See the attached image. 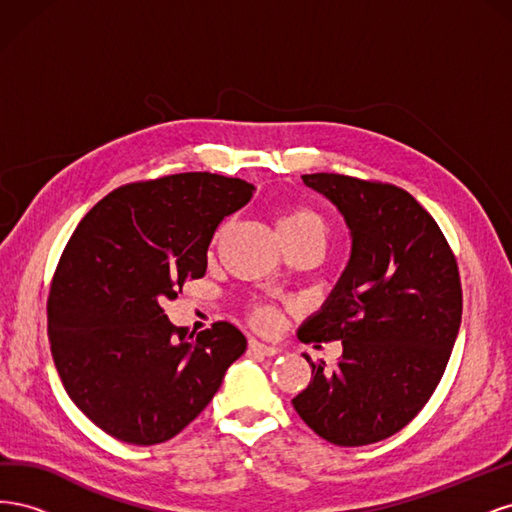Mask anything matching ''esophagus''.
Returning <instances> with one entry per match:
<instances>
[{"label": "esophagus", "mask_w": 512, "mask_h": 512, "mask_svg": "<svg viewBox=\"0 0 512 512\" xmlns=\"http://www.w3.org/2000/svg\"><path fill=\"white\" fill-rule=\"evenodd\" d=\"M250 352L260 354V356H277V354H280V348L271 346V344H265V342H256V339H252V342H250Z\"/></svg>", "instance_id": "obj_1"}]
</instances>
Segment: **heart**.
<instances>
[{
    "mask_svg": "<svg viewBox=\"0 0 512 512\" xmlns=\"http://www.w3.org/2000/svg\"><path fill=\"white\" fill-rule=\"evenodd\" d=\"M324 230L327 228H324L320 215L309 209H292L280 222H277V232H280V235H322L324 237ZM256 318L258 322H269L271 312L269 309H260Z\"/></svg>",
    "mask_w": 512,
    "mask_h": 512,
    "instance_id": "b5f03b06",
    "label": "heart"
}]
</instances>
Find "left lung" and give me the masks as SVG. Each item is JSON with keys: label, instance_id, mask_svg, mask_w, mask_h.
Masks as SVG:
<instances>
[{"label": "left lung", "instance_id": "1", "mask_svg": "<svg viewBox=\"0 0 512 512\" xmlns=\"http://www.w3.org/2000/svg\"><path fill=\"white\" fill-rule=\"evenodd\" d=\"M350 230V258L316 314L297 331L342 342L333 367L312 365L294 410L337 446L380 442L421 412L444 374L461 324L455 256L416 200L386 183L303 175Z\"/></svg>", "mask_w": 512, "mask_h": 512}]
</instances>
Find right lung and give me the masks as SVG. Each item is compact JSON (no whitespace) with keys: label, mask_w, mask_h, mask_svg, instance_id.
<instances>
[{"label":"right lung","mask_w":512,"mask_h":512,"mask_svg":"<svg viewBox=\"0 0 512 512\" xmlns=\"http://www.w3.org/2000/svg\"><path fill=\"white\" fill-rule=\"evenodd\" d=\"M254 185L211 173L134 183L76 226L49 294V342L66 393L108 436L166 442L218 393L247 348L230 322L196 339L164 314L207 271L213 232Z\"/></svg>","instance_id":"right-lung-1"}]
</instances>
